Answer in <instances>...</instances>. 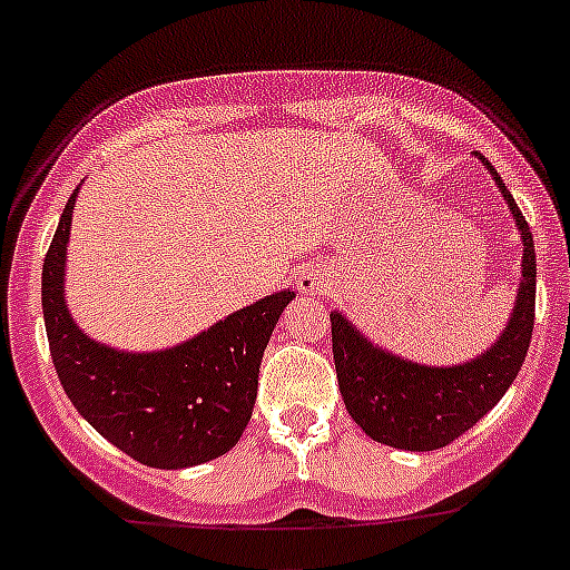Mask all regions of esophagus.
I'll list each match as a JSON object with an SVG mask.
<instances>
[{
    "instance_id": "obj_1",
    "label": "esophagus",
    "mask_w": 570,
    "mask_h": 570,
    "mask_svg": "<svg viewBox=\"0 0 570 570\" xmlns=\"http://www.w3.org/2000/svg\"><path fill=\"white\" fill-rule=\"evenodd\" d=\"M299 291H305V294H316V291H318L316 276H313V274H302L299 276Z\"/></svg>"
}]
</instances>
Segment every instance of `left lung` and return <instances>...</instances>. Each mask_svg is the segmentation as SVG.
I'll list each match as a JSON object with an SVG mask.
<instances>
[{"label": "left lung", "mask_w": 570, "mask_h": 570, "mask_svg": "<svg viewBox=\"0 0 570 570\" xmlns=\"http://www.w3.org/2000/svg\"><path fill=\"white\" fill-rule=\"evenodd\" d=\"M484 161V156H481ZM523 237V274L512 318L495 346L459 366H416L363 338L341 313L333 324V361L341 397L366 436L400 451H436L475 425L507 394L534 330L538 259L523 213L490 161H484Z\"/></svg>", "instance_id": "8db88e82"}]
</instances>
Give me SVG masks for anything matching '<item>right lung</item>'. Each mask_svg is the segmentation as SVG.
Returning <instances> with one entry per match:
<instances>
[{"mask_svg": "<svg viewBox=\"0 0 570 570\" xmlns=\"http://www.w3.org/2000/svg\"><path fill=\"white\" fill-rule=\"evenodd\" d=\"M45 257L41 305L58 381L86 422L137 462L181 470L224 456L252 420L265 344L294 291L265 296L161 352H117L86 338L63 302L72 204Z\"/></svg>", "mask_w": 570, "mask_h": 570, "instance_id": "1", "label": "right lung"}]
</instances>
